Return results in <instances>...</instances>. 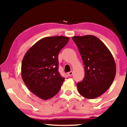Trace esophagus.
<instances>
[{"label": "esophagus", "instance_id": "obj_1", "mask_svg": "<svg viewBox=\"0 0 127 127\" xmlns=\"http://www.w3.org/2000/svg\"><path fill=\"white\" fill-rule=\"evenodd\" d=\"M73 75V72L72 71H70V72H68L67 73V75L68 76H71Z\"/></svg>", "mask_w": 127, "mask_h": 127}]
</instances>
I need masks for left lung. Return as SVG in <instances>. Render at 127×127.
Returning a JSON list of instances; mask_svg holds the SVG:
<instances>
[{
    "label": "left lung",
    "mask_w": 127,
    "mask_h": 127,
    "mask_svg": "<svg viewBox=\"0 0 127 127\" xmlns=\"http://www.w3.org/2000/svg\"><path fill=\"white\" fill-rule=\"evenodd\" d=\"M81 54L85 77L76 84L78 92L88 99L100 97L108 90L116 75V64L103 42L93 35L73 36Z\"/></svg>",
    "instance_id": "left-lung-1"
}]
</instances>
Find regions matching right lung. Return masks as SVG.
I'll use <instances>...</instances> for the list:
<instances>
[{"label": "right lung", "mask_w": 127, "mask_h": 127, "mask_svg": "<svg viewBox=\"0 0 127 127\" xmlns=\"http://www.w3.org/2000/svg\"><path fill=\"white\" fill-rule=\"evenodd\" d=\"M69 40L55 36L40 39L26 52L21 64V76L34 95L46 100L56 95L64 81L59 72L60 51Z\"/></svg>", "instance_id": "1"}]
</instances>
